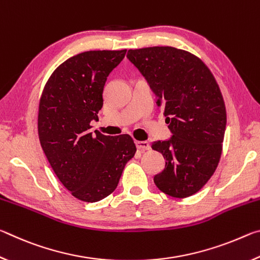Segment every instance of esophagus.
Segmentation results:
<instances>
[{"mask_svg":"<svg viewBox=\"0 0 260 260\" xmlns=\"http://www.w3.org/2000/svg\"><path fill=\"white\" fill-rule=\"evenodd\" d=\"M135 146L140 150H149L150 149V144L147 141H135Z\"/></svg>","mask_w":260,"mask_h":260,"instance_id":"1","label":"esophagus"}]
</instances>
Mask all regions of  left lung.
<instances>
[{
	"label": "left lung",
	"instance_id": "1",
	"mask_svg": "<svg viewBox=\"0 0 260 260\" xmlns=\"http://www.w3.org/2000/svg\"><path fill=\"white\" fill-rule=\"evenodd\" d=\"M127 58L165 108L172 133L151 144L166 160L153 182L175 199L191 196L212 177L221 156L227 118L218 83L199 57L173 47L131 49Z\"/></svg>",
	"mask_w": 260,
	"mask_h": 260
}]
</instances>
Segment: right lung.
<instances>
[{
  "mask_svg": "<svg viewBox=\"0 0 260 260\" xmlns=\"http://www.w3.org/2000/svg\"><path fill=\"white\" fill-rule=\"evenodd\" d=\"M125 55L126 49L94 50L67 59L52 72L39 105V139L48 161L63 186L88 203L117 188L136 151L129 135L89 131L103 107L107 78Z\"/></svg>",
  "mask_w": 260,
  "mask_h": 260,
  "instance_id": "1",
  "label": "right lung"
}]
</instances>
